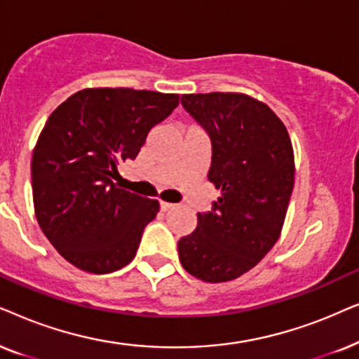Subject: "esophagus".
<instances>
[{
	"instance_id": "esophagus-1",
	"label": "esophagus",
	"mask_w": 359,
	"mask_h": 359,
	"mask_svg": "<svg viewBox=\"0 0 359 359\" xmlns=\"http://www.w3.org/2000/svg\"><path fill=\"white\" fill-rule=\"evenodd\" d=\"M175 205L174 203H167V202H161V210L162 212H169V210L174 208Z\"/></svg>"
}]
</instances>
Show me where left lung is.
I'll return each mask as SVG.
<instances>
[{
    "label": "left lung",
    "mask_w": 359,
    "mask_h": 359,
    "mask_svg": "<svg viewBox=\"0 0 359 359\" xmlns=\"http://www.w3.org/2000/svg\"><path fill=\"white\" fill-rule=\"evenodd\" d=\"M180 102L212 141L208 180L219 197L179 240V259L197 279L226 283L279 240L294 189L292 142L277 114L248 95L194 93Z\"/></svg>",
    "instance_id": "8db88e82"
}]
</instances>
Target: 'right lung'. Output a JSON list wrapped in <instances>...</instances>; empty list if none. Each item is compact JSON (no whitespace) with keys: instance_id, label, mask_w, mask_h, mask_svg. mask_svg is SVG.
I'll return each mask as SVG.
<instances>
[{"instance_id":"obj_1","label":"right lung","mask_w":359,"mask_h":359,"mask_svg":"<svg viewBox=\"0 0 359 359\" xmlns=\"http://www.w3.org/2000/svg\"><path fill=\"white\" fill-rule=\"evenodd\" d=\"M177 104L175 93L85 88L52 111L32 152V197L41 229L70 264L107 274L135 259L159 202L113 179Z\"/></svg>"}]
</instances>
